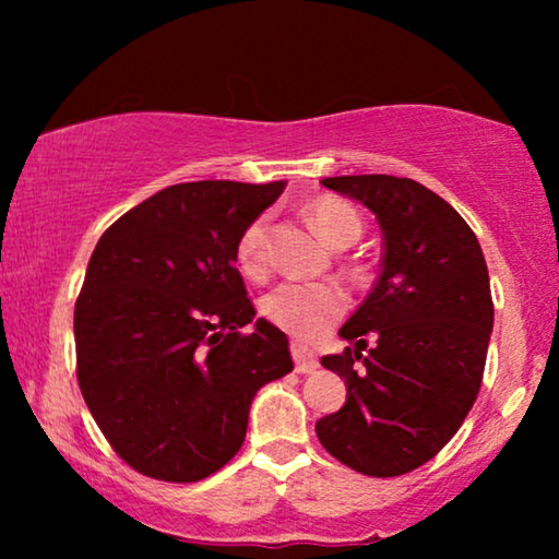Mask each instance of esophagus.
Wrapping results in <instances>:
<instances>
[{"mask_svg": "<svg viewBox=\"0 0 559 559\" xmlns=\"http://www.w3.org/2000/svg\"><path fill=\"white\" fill-rule=\"evenodd\" d=\"M289 350H293V358H295V371L297 373H312L318 369V358L316 354L308 346H302V343H293L289 346Z\"/></svg>", "mask_w": 559, "mask_h": 559, "instance_id": "esophagus-1", "label": "esophagus"}]
</instances>
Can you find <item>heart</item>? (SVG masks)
<instances>
[{
	"label": "heart",
	"instance_id": "b5f03b06",
	"mask_svg": "<svg viewBox=\"0 0 559 559\" xmlns=\"http://www.w3.org/2000/svg\"><path fill=\"white\" fill-rule=\"evenodd\" d=\"M316 231L331 247H348L361 236V216L354 205L335 195H320L308 205ZM236 266L243 277L264 280L270 270L266 257V218H254L236 241ZM348 308V297L331 282H287L264 297V318L295 338L312 341L323 335Z\"/></svg>",
	"mask_w": 559,
	"mask_h": 559
}]
</instances>
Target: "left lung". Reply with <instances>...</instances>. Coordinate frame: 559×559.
I'll use <instances>...</instances> for the list:
<instances>
[{"instance_id": "left-lung-1", "label": "left lung", "mask_w": 559, "mask_h": 559, "mask_svg": "<svg viewBox=\"0 0 559 559\" xmlns=\"http://www.w3.org/2000/svg\"><path fill=\"white\" fill-rule=\"evenodd\" d=\"M320 182L377 216L384 257L377 285L341 328L354 348L320 358L346 379V404L318 419L316 432L348 468L402 476L438 455L476 402L493 328L488 266L461 213L423 182ZM366 334L378 338L371 349Z\"/></svg>"}]
</instances>
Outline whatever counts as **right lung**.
<instances>
[{
  "instance_id": "obj_1",
  "label": "right lung",
  "mask_w": 559,
  "mask_h": 559,
  "mask_svg": "<svg viewBox=\"0 0 559 559\" xmlns=\"http://www.w3.org/2000/svg\"><path fill=\"white\" fill-rule=\"evenodd\" d=\"M285 180L180 182L114 221L75 300V373L104 438L142 476L195 484L231 461L264 384L293 371L257 320L236 241Z\"/></svg>"
}]
</instances>
